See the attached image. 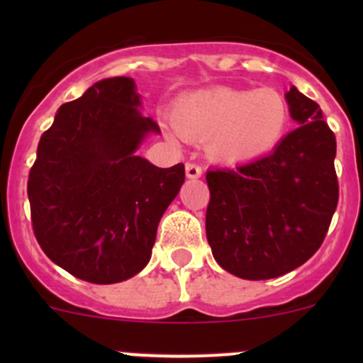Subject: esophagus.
Instances as JSON below:
<instances>
[{
	"label": "esophagus",
	"mask_w": 363,
	"mask_h": 363,
	"mask_svg": "<svg viewBox=\"0 0 363 363\" xmlns=\"http://www.w3.org/2000/svg\"><path fill=\"white\" fill-rule=\"evenodd\" d=\"M202 175V167L196 163H186V177L188 179H199Z\"/></svg>",
	"instance_id": "34e87169"
}]
</instances>
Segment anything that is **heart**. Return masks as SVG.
<instances>
[{
  "label": "heart",
  "mask_w": 363,
  "mask_h": 363,
  "mask_svg": "<svg viewBox=\"0 0 363 363\" xmlns=\"http://www.w3.org/2000/svg\"><path fill=\"white\" fill-rule=\"evenodd\" d=\"M179 135L205 142L223 163H251L274 151L290 124V107L272 87H212L179 98L172 113Z\"/></svg>",
  "instance_id": "1"
}]
</instances>
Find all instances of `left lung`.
<instances>
[{
	"label": "left lung",
	"mask_w": 363,
	"mask_h": 363,
	"mask_svg": "<svg viewBox=\"0 0 363 363\" xmlns=\"http://www.w3.org/2000/svg\"><path fill=\"white\" fill-rule=\"evenodd\" d=\"M288 133L265 158L207 172L205 232L216 262L237 277L272 279L320 250L339 200L335 135L320 105L286 93Z\"/></svg>",
	"instance_id": "left-lung-1"
}]
</instances>
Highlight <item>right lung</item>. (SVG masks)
Masks as SVG:
<instances>
[{
    "instance_id": "obj_1",
    "label": "right lung",
    "mask_w": 363,
    "mask_h": 363,
    "mask_svg": "<svg viewBox=\"0 0 363 363\" xmlns=\"http://www.w3.org/2000/svg\"><path fill=\"white\" fill-rule=\"evenodd\" d=\"M140 105L130 77L93 84L61 105L29 172L40 247L87 283H121L147 265L161 216L184 182L182 163L158 168L137 156L160 133Z\"/></svg>"
}]
</instances>
